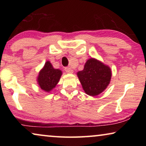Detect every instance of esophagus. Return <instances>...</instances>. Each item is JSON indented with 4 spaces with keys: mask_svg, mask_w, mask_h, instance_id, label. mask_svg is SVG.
I'll return each mask as SVG.
<instances>
[{
    "mask_svg": "<svg viewBox=\"0 0 146 146\" xmlns=\"http://www.w3.org/2000/svg\"><path fill=\"white\" fill-rule=\"evenodd\" d=\"M64 70H65V71H66V73H73V70H72V69H71V68H69V67L65 68Z\"/></svg>",
    "mask_w": 146,
    "mask_h": 146,
    "instance_id": "esophagus-1",
    "label": "esophagus"
}]
</instances>
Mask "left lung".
Returning <instances> with one entry per match:
<instances>
[{
  "label": "left lung",
  "mask_w": 146,
  "mask_h": 146,
  "mask_svg": "<svg viewBox=\"0 0 146 146\" xmlns=\"http://www.w3.org/2000/svg\"><path fill=\"white\" fill-rule=\"evenodd\" d=\"M77 76L85 93L93 97L107 88L111 78V70L102 62L91 58L86 62L84 70L77 73Z\"/></svg>",
  "instance_id": "obj_1"
}]
</instances>
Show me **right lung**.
Segmentation results:
<instances>
[{"mask_svg": "<svg viewBox=\"0 0 146 146\" xmlns=\"http://www.w3.org/2000/svg\"><path fill=\"white\" fill-rule=\"evenodd\" d=\"M62 74L61 70L55 69L50 62L47 61L38 73V84L42 90L49 92L57 84Z\"/></svg>", "mask_w": 146, "mask_h": 146, "instance_id": "1", "label": "right lung"}]
</instances>
